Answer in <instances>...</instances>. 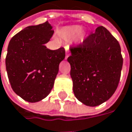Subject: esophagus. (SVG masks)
<instances>
[{
	"instance_id": "1",
	"label": "esophagus",
	"mask_w": 132,
	"mask_h": 132,
	"mask_svg": "<svg viewBox=\"0 0 132 132\" xmlns=\"http://www.w3.org/2000/svg\"><path fill=\"white\" fill-rule=\"evenodd\" d=\"M70 50L68 49H66V50H65V59H67L70 56Z\"/></svg>"
}]
</instances>
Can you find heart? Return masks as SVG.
<instances>
[{
    "instance_id": "1",
    "label": "heart",
    "mask_w": 132,
    "mask_h": 132,
    "mask_svg": "<svg viewBox=\"0 0 132 132\" xmlns=\"http://www.w3.org/2000/svg\"><path fill=\"white\" fill-rule=\"evenodd\" d=\"M59 35L64 40L69 41L74 38L76 42L82 43L85 39L86 32L81 30V27L79 25L68 26L62 28L59 31Z\"/></svg>"
}]
</instances>
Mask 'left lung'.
<instances>
[{
  "label": "left lung",
  "instance_id": "1",
  "mask_svg": "<svg viewBox=\"0 0 132 132\" xmlns=\"http://www.w3.org/2000/svg\"><path fill=\"white\" fill-rule=\"evenodd\" d=\"M70 50L68 61L77 100L88 106L109 100L118 86L123 62L117 40L100 26Z\"/></svg>",
  "mask_w": 132,
  "mask_h": 132
}]
</instances>
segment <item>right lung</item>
<instances>
[{
    "label": "right lung",
    "instance_id": "obj_1",
    "mask_svg": "<svg viewBox=\"0 0 132 132\" xmlns=\"http://www.w3.org/2000/svg\"><path fill=\"white\" fill-rule=\"evenodd\" d=\"M46 21L29 26L10 40L6 68L14 92L30 102L41 101L49 94L65 57L63 47L51 50L44 45L54 31Z\"/></svg>",
    "mask_w": 132,
    "mask_h": 132
}]
</instances>
